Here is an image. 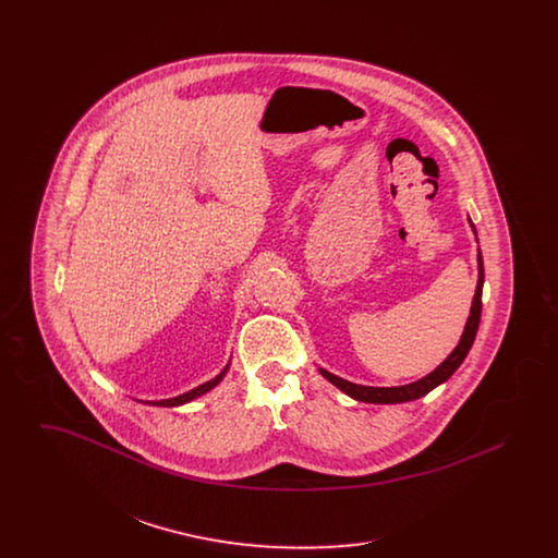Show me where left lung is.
Here are the masks:
<instances>
[{"instance_id":"left-lung-1","label":"left lung","mask_w":558,"mask_h":558,"mask_svg":"<svg viewBox=\"0 0 558 558\" xmlns=\"http://www.w3.org/2000/svg\"><path fill=\"white\" fill-rule=\"evenodd\" d=\"M473 230H475V226H473ZM481 292H483V259H481V251H478L477 291H475V299H473V307H471V316H469V322H466L464 335H462L458 347L446 357V362H441L435 371L423 376L421 380L410 383V385H401V387H364V385L349 383L345 378H339V376L319 368L322 376L328 378L335 387H339L349 398L366 401V403H401V401L423 398L428 391H433L437 385L446 383L451 374L458 371V366L464 362L466 353L471 351L473 341L477 337L478 319H481Z\"/></svg>"}]
</instances>
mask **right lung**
I'll list each match as a JSON object with an SVG mask.
<instances>
[{
    "label": "right lung",
    "mask_w": 558,
    "mask_h": 558,
    "mask_svg": "<svg viewBox=\"0 0 558 558\" xmlns=\"http://www.w3.org/2000/svg\"><path fill=\"white\" fill-rule=\"evenodd\" d=\"M226 372H228V366H226L223 371L219 372V374H217L213 380H209V383H203L201 387H196V389H192V391H187V393H182V396H178V398L153 401V405H167V408H173V405H182V403H186V401H192L194 398H201V396H205L207 391H211L215 385H219V383H221V378L226 376Z\"/></svg>",
    "instance_id": "1"
}]
</instances>
